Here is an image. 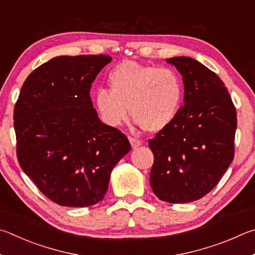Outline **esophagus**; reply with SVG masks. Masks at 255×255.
Masks as SVG:
<instances>
[{
  "label": "esophagus",
  "instance_id": "34e87169",
  "mask_svg": "<svg viewBox=\"0 0 255 255\" xmlns=\"http://www.w3.org/2000/svg\"><path fill=\"white\" fill-rule=\"evenodd\" d=\"M128 141H130V143H131V145H132V148H133V149H136L137 146L142 145V141L135 139V137H132V136H130V137H128Z\"/></svg>",
  "mask_w": 255,
  "mask_h": 255
}]
</instances>
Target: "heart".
Instances as JSON below:
<instances>
[{
    "instance_id": "obj_1",
    "label": "heart",
    "mask_w": 255,
    "mask_h": 255,
    "mask_svg": "<svg viewBox=\"0 0 255 255\" xmlns=\"http://www.w3.org/2000/svg\"><path fill=\"white\" fill-rule=\"evenodd\" d=\"M109 85L110 89H98L94 101L103 122L114 128L127 122L131 111L145 131H161L175 120L184 97V84L176 70L133 60L116 66Z\"/></svg>"
}]
</instances>
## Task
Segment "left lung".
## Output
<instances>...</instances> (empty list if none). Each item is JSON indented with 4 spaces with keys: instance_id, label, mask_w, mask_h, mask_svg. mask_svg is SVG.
Returning <instances> with one entry per match:
<instances>
[{
    "instance_id": "obj_1",
    "label": "left lung",
    "mask_w": 255,
    "mask_h": 255,
    "mask_svg": "<svg viewBox=\"0 0 255 255\" xmlns=\"http://www.w3.org/2000/svg\"><path fill=\"white\" fill-rule=\"evenodd\" d=\"M166 60L182 76L185 105L149 141L154 155L150 185L159 199L184 204L207 195L233 161L238 121L215 73L189 57Z\"/></svg>"
}]
</instances>
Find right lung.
Listing matches in <instances>:
<instances>
[{
  "label": "right lung",
  "mask_w": 255,
  "mask_h": 255,
  "mask_svg": "<svg viewBox=\"0 0 255 255\" xmlns=\"http://www.w3.org/2000/svg\"><path fill=\"white\" fill-rule=\"evenodd\" d=\"M105 55L59 56L31 73L14 107L22 170L53 203L87 207L104 198L110 177L131 144L102 123L89 96L110 64Z\"/></svg>",
  "instance_id": "right-lung-1"
}]
</instances>
